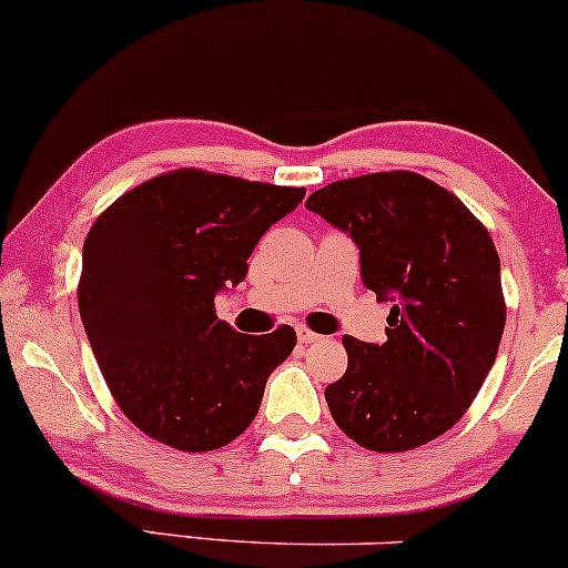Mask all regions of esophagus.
Wrapping results in <instances>:
<instances>
[{
	"mask_svg": "<svg viewBox=\"0 0 568 568\" xmlns=\"http://www.w3.org/2000/svg\"><path fill=\"white\" fill-rule=\"evenodd\" d=\"M295 329H297V341H301V343H316L318 337H322L318 333H314L311 327H305V324H297Z\"/></svg>",
	"mask_w": 568,
	"mask_h": 568,
	"instance_id": "34e87169",
	"label": "esophagus"
}]
</instances>
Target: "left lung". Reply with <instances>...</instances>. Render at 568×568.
Instances as JSON below:
<instances>
[{"instance_id": "1", "label": "left lung", "mask_w": 568, "mask_h": 568, "mask_svg": "<svg viewBox=\"0 0 568 568\" xmlns=\"http://www.w3.org/2000/svg\"><path fill=\"white\" fill-rule=\"evenodd\" d=\"M305 206L352 235L365 286L392 303L381 346L343 337L348 367L324 388L335 424L378 454L432 443L473 405L505 333L486 225L416 171L333 182Z\"/></svg>"}]
</instances>
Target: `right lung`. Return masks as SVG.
I'll list each match as a JSON object with an SVG mask.
<instances>
[{"instance_id":"1","label":"right lung","mask_w":568,"mask_h":568,"mask_svg":"<svg viewBox=\"0 0 568 568\" xmlns=\"http://www.w3.org/2000/svg\"><path fill=\"white\" fill-rule=\"evenodd\" d=\"M303 199L305 187L176 169L95 216L80 316L114 403L146 437L203 454L254 422L267 375L297 335L290 324L235 333L214 295L244 282L257 241Z\"/></svg>"}]
</instances>
